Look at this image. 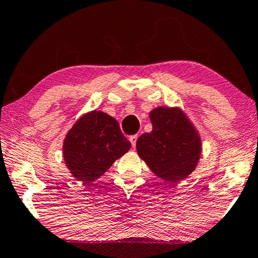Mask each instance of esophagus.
Segmentation results:
<instances>
[{"label":"esophagus","mask_w":258,"mask_h":258,"mask_svg":"<svg viewBox=\"0 0 258 258\" xmlns=\"http://www.w3.org/2000/svg\"><path fill=\"white\" fill-rule=\"evenodd\" d=\"M137 139H138V136H132V137L128 138V140L131 141V144H132L133 148H134V147H136V145H137Z\"/></svg>","instance_id":"1"}]
</instances>
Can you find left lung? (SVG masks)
Instances as JSON below:
<instances>
[{
  "mask_svg": "<svg viewBox=\"0 0 258 258\" xmlns=\"http://www.w3.org/2000/svg\"><path fill=\"white\" fill-rule=\"evenodd\" d=\"M150 133L139 137L137 150L149 169L166 181L187 178L198 166L201 138L181 109L158 107L150 111Z\"/></svg>",
  "mask_w": 258,
  "mask_h": 258,
  "instance_id": "1",
  "label": "left lung"
}]
</instances>
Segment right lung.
I'll list each match as a JSON object with an SVG mask.
<instances>
[{
	"mask_svg": "<svg viewBox=\"0 0 258 258\" xmlns=\"http://www.w3.org/2000/svg\"><path fill=\"white\" fill-rule=\"evenodd\" d=\"M131 148L118 121L102 111L81 116L69 131L63 144V157L77 180L92 182L103 175L114 161Z\"/></svg>",
	"mask_w": 258,
	"mask_h": 258,
	"instance_id": "add662e5",
	"label": "right lung"
}]
</instances>
